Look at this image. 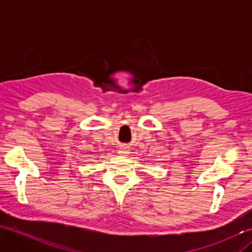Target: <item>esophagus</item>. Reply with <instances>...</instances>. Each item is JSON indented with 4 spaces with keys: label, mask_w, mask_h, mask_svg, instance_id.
I'll return each mask as SVG.
<instances>
[{
    "label": "esophagus",
    "mask_w": 252,
    "mask_h": 252,
    "mask_svg": "<svg viewBox=\"0 0 252 252\" xmlns=\"http://www.w3.org/2000/svg\"><path fill=\"white\" fill-rule=\"evenodd\" d=\"M119 155H122V156H126V155H129V149H127L126 147H121L120 149H119Z\"/></svg>",
    "instance_id": "34e87169"
}]
</instances>
